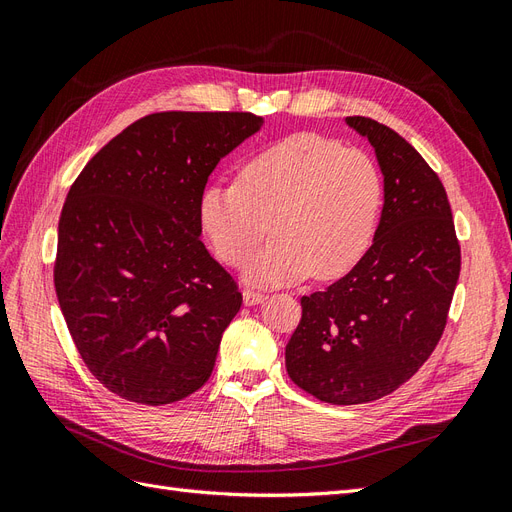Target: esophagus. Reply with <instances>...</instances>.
Segmentation results:
<instances>
[{"instance_id":"34e87169","label":"esophagus","mask_w":512,"mask_h":512,"mask_svg":"<svg viewBox=\"0 0 512 512\" xmlns=\"http://www.w3.org/2000/svg\"><path fill=\"white\" fill-rule=\"evenodd\" d=\"M265 299H267L265 292L252 290V288H245V290H243V303H245V305H258V303H262Z\"/></svg>"}]
</instances>
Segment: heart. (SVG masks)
<instances>
[{
	"label": "heart",
	"mask_w": 512,
	"mask_h": 512,
	"mask_svg": "<svg viewBox=\"0 0 512 512\" xmlns=\"http://www.w3.org/2000/svg\"><path fill=\"white\" fill-rule=\"evenodd\" d=\"M384 200L380 168L369 153L318 134H297L245 162L239 183H211L198 218L213 252L241 267L271 232L252 275L292 282L350 271L374 239Z\"/></svg>",
	"instance_id": "obj_1"
}]
</instances>
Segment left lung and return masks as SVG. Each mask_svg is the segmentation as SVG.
I'll use <instances>...</instances> for the list:
<instances>
[{"instance_id": "8db88e82", "label": "left lung", "mask_w": 512, "mask_h": 512, "mask_svg": "<svg viewBox=\"0 0 512 512\" xmlns=\"http://www.w3.org/2000/svg\"><path fill=\"white\" fill-rule=\"evenodd\" d=\"M384 175L382 218L342 280L301 299L286 346L290 380L335 406L367 404L408 382L436 350L461 271V245L440 177L406 138L348 117Z\"/></svg>"}]
</instances>
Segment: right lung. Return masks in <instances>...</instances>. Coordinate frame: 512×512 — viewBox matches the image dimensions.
Returning <instances> with one entry per match:
<instances>
[{
	"instance_id": "obj_1",
	"label": "right lung",
	"mask_w": 512,
	"mask_h": 512,
	"mask_svg": "<svg viewBox=\"0 0 512 512\" xmlns=\"http://www.w3.org/2000/svg\"><path fill=\"white\" fill-rule=\"evenodd\" d=\"M260 123L252 113H151L72 183L57 301L83 363L121 399L164 406L209 380L243 297L200 241L198 203L213 168Z\"/></svg>"
}]
</instances>
